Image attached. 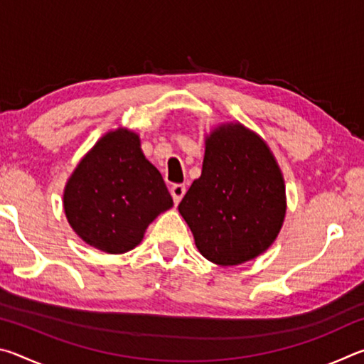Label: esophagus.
I'll return each mask as SVG.
<instances>
[{
  "mask_svg": "<svg viewBox=\"0 0 364 364\" xmlns=\"http://www.w3.org/2000/svg\"><path fill=\"white\" fill-rule=\"evenodd\" d=\"M170 193H171V197H173L175 204H180L183 196L186 194V186H184V184H173V186L170 188Z\"/></svg>",
  "mask_w": 364,
  "mask_h": 364,
  "instance_id": "1",
  "label": "esophagus"
}]
</instances>
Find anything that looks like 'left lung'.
<instances>
[{
    "mask_svg": "<svg viewBox=\"0 0 364 364\" xmlns=\"http://www.w3.org/2000/svg\"><path fill=\"white\" fill-rule=\"evenodd\" d=\"M286 184L262 136L239 122L205 136L202 173L178 205L208 262L234 267L276 241L286 217Z\"/></svg>",
    "mask_w": 364,
    "mask_h": 364,
    "instance_id": "left-lung-1",
    "label": "left lung"
}]
</instances>
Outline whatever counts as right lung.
Listing matches in <instances>:
<instances>
[{"instance_id": "obj_1", "label": "right lung", "mask_w": 364, "mask_h": 364, "mask_svg": "<svg viewBox=\"0 0 364 364\" xmlns=\"http://www.w3.org/2000/svg\"><path fill=\"white\" fill-rule=\"evenodd\" d=\"M173 199L144 157L139 134L110 130L85 154L64 189V212L77 236L106 254H125Z\"/></svg>"}]
</instances>
